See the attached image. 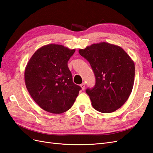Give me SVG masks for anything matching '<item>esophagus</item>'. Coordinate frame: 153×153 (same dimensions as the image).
Masks as SVG:
<instances>
[{
	"instance_id": "1",
	"label": "esophagus",
	"mask_w": 153,
	"mask_h": 153,
	"mask_svg": "<svg viewBox=\"0 0 153 153\" xmlns=\"http://www.w3.org/2000/svg\"><path fill=\"white\" fill-rule=\"evenodd\" d=\"M80 86L81 87V88L82 90H85V82H83V83H82L81 85H80Z\"/></svg>"
}]
</instances>
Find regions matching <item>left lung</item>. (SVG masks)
<instances>
[{
    "label": "left lung",
    "instance_id": "8db88e82",
    "mask_svg": "<svg viewBox=\"0 0 153 153\" xmlns=\"http://www.w3.org/2000/svg\"><path fill=\"white\" fill-rule=\"evenodd\" d=\"M79 52L90 63L95 74V86L86 90L93 108L105 113L116 111L132 91L134 62L123 48L107 42L94 43Z\"/></svg>",
    "mask_w": 153,
    "mask_h": 153
}]
</instances>
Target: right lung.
Here are the masks:
<instances>
[{
	"label": "right lung",
	"mask_w": 153,
	"mask_h": 153,
	"mask_svg": "<svg viewBox=\"0 0 153 153\" xmlns=\"http://www.w3.org/2000/svg\"><path fill=\"white\" fill-rule=\"evenodd\" d=\"M75 51L62 45H46L34 52L26 65V88L45 111L59 114L75 102L81 88L73 82L67 65Z\"/></svg>",
	"instance_id": "right-lung-1"
}]
</instances>
